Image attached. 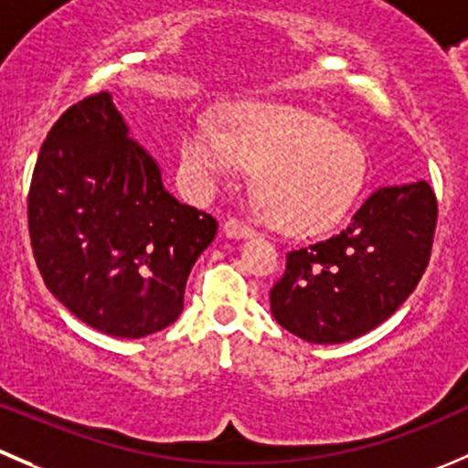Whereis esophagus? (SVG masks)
I'll use <instances>...</instances> for the list:
<instances>
[{
    "label": "esophagus",
    "instance_id": "obj_1",
    "mask_svg": "<svg viewBox=\"0 0 468 468\" xmlns=\"http://www.w3.org/2000/svg\"><path fill=\"white\" fill-rule=\"evenodd\" d=\"M224 233L233 239H247V238H253V235H256V230H253L251 226L242 224V221L229 219L224 224Z\"/></svg>",
    "mask_w": 468,
    "mask_h": 468
}]
</instances>
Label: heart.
<instances>
[{"label":"heart","instance_id":"b5f03b06","mask_svg":"<svg viewBox=\"0 0 468 468\" xmlns=\"http://www.w3.org/2000/svg\"><path fill=\"white\" fill-rule=\"evenodd\" d=\"M180 165L198 192H215L253 166V185L271 219L292 235L338 224L359 197L366 155L355 137L303 109L267 100L235 102L226 128L197 116L183 137Z\"/></svg>","mask_w":468,"mask_h":468}]
</instances>
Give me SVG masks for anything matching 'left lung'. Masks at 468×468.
<instances>
[{"instance_id":"8db88e82","label":"left lung","mask_w":468,"mask_h":468,"mask_svg":"<svg viewBox=\"0 0 468 468\" xmlns=\"http://www.w3.org/2000/svg\"><path fill=\"white\" fill-rule=\"evenodd\" d=\"M437 226L425 180L379 187L345 230L288 253L270 290L271 315L308 343L359 338L393 315L419 285Z\"/></svg>"}]
</instances>
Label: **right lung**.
<instances>
[{"instance_id":"obj_1","label":"right lung","mask_w":468,"mask_h":468,"mask_svg":"<svg viewBox=\"0 0 468 468\" xmlns=\"http://www.w3.org/2000/svg\"><path fill=\"white\" fill-rule=\"evenodd\" d=\"M29 235L49 292L116 338H144L183 313L185 283L217 221L166 192L112 95L72 104L40 148Z\"/></svg>"}]
</instances>
